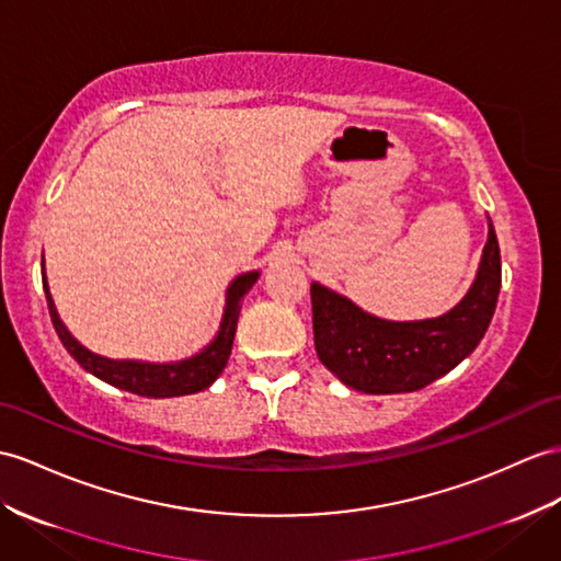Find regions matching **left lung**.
<instances>
[{
  "mask_svg": "<svg viewBox=\"0 0 561 561\" xmlns=\"http://www.w3.org/2000/svg\"><path fill=\"white\" fill-rule=\"evenodd\" d=\"M500 285V244L488 218L481 266L455 309L426 321H386L311 283L313 345L328 371L354 390L414 392L453 371L481 343L497 307Z\"/></svg>",
  "mask_w": 561,
  "mask_h": 561,
  "instance_id": "1",
  "label": "left lung"
}]
</instances>
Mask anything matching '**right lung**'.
Wrapping results in <instances>:
<instances>
[{
    "instance_id": "add662e5",
    "label": "right lung",
    "mask_w": 561,
    "mask_h": 561,
    "mask_svg": "<svg viewBox=\"0 0 561 561\" xmlns=\"http://www.w3.org/2000/svg\"><path fill=\"white\" fill-rule=\"evenodd\" d=\"M256 278H259V271H250V273H242V276H238L233 283H230L226 293L224 321H221V328H218L216 337L199 354H195V357L183 359V362H171V364H147V362H130V359L118 362V359H106V357H100V354L90 352L66 331V325L59 319L57 307H54V299L49 295L45 273H43V285H45L54 331H57L68 354H71V357L83 366L88 374L98 376L100 380H104V383L114 386L118 390L140 394V398H181V394H193L209 388L214 380L221 376V371L228 364L230 350H233L242 297L250 293Z\"/></svg>"
}]
</instances>
